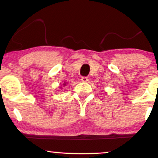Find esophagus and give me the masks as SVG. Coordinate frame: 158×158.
Masks as SVG:
<instances>
[{
	"label": "esophagus",
	"instance_id": "esophagus-1",
	"mask_svg": "<svg viewBox=\"0 0 158 158\" xmlns=\"http://www.w3.org/2000/svg\"><path fill=\"white\" fill-rule=\"evenodd\" d=\"M81 81H83V82H88L89 81V78L87 77H82L81 78Z\"/></svg>",
	"mask_w": 158,
	"mask_h": 158
}]
</instances>
